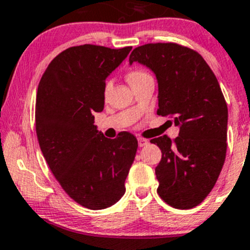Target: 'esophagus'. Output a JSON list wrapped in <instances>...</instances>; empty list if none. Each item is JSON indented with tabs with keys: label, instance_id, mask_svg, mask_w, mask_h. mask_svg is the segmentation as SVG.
I'll return each instance as SVG.
<instances>
[{
	"label": "esophagus",
	"instance_id": "1",
	"mask_svg": "<svg viewBox=\"0 0 250 250\" xmlns=\"http://www.w3.org/2000/svg\"><path fill=\"white\" fill-rule=\"evenodd\" d=\"M148 143H149V141L146 140V138H142V137L138 138V146H146Z\"/></svg>",
	"mask_w": 250,
	"mask_h": 250
}]
</instances>
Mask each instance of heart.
<instances>
[{"mask_svg":"<svg viewBox=\"0 0 250 250\" xmlns=\"http://www.w3.org/2000/svg\"><path fill=\"white\" fill-rule=\"evenodd\" d=\"M146 77H150V76H149L146 71H143V69H140V68H133V69H131V71H128L126 78H127L128 83H130L131 86H132L133 84H136L137 82L142 81V79L146 78ZM110 85H112V83H110V82H107V83L104 84V94H107V92L109 91Z\"/></svg>","mask_w":250,"mask_h":250,"instance_id":"heart-1","label":"heart"}]
</instances>
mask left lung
Wrapping results in <instances>:
<instances>
[{"label": "left lung", "mask_w": 250, "mask_h": 250, "mask_svg": "<svg viewBox=\"0 0 250 250\" xmlns=\"http://www.w3.org/2000/svg\"><path fill=\"white\" fill-rule=\"evenodd\" d=\"M128 61L155 73L158 114L179 126L174 140H150L163 153L155 168L159 196L178 209L196 207L217 183L228 148V106L218 79L197 51L177 43L141 45Z\"/></svg>", "instance_id": "8db88e82"}]
</instances>
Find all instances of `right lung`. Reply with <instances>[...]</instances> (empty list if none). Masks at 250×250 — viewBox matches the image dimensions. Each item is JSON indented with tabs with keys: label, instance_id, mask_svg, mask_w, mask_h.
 <instances>
[{
	"label": "right lung",
	"instance_id": "obj_1",
	"mask_svg": "<svg viewBox=\"0 0 250 250\" xmlns=\"http://www.w3.org/2000/svg\"><path fill=\"white\" fill-rule=\"evenodd\" d=\"M132 47L84 44L61 51L41 78L36 133L43 156L66 194L89 209L119 201L138 142L123 131L109 140L94 125L104 107L106 78Z\"/></svg>",
	"mask_w": 250,
	"mask_h": 250
}]
</instances>
